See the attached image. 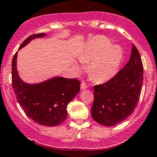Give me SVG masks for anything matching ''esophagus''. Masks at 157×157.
I'll list each match as a JSON object with an SVG mask.
<instances>
[{
	"instance_id": "esophagus-1",
	"label": "esophagus",
	"mask_w": 157,
	"mask_h": 157,
	"mask_svg": "<svg viewBox=\"0 0 157 157\" xmlns=\"http://www.w3.org/2000/svg\"><path fill=\"white\" fill-rule=\"evenodd\" d=\"M80 88H81V90H84V89L87 88V85L84 82H82L81 84H80Z\"/></svg>"
}]
</instances>
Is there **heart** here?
<instances>
[{
  "label": "heart",
  "mask_w": 157,
  "mask_h": 157,
  "mask_svg": "<svg viewBox=\"0 0 157 157\" xmlns=\"http://www.w3.org/2000/svg\"><path fill=\"white\" fill-rule=\"evenodd\" d=\"M80 61L89 63L88 74L93 80L105 82L112 79L118 72L124 59V52L121 46L111 44V41L104 36H97L87 42L79 55ZM77 70L82 66L76 63Z\"/></svg>",
  "instance_id": "obj_1"
}]
</instances>
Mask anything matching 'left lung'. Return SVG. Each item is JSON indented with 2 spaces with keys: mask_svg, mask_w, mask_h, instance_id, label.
<instances>
[{
  "mask_svg": "<svg viewBox=\"0 0 157 157\" xmlns=\"http://www.w3.org/2000/svg\"><path fill=\"white\" fill-rule=\"evenodd\" d=\"M143 84V66L138 49L132 44L131 58L111 80L94 87L91 117L101 125L114 126L134 112Z\"/></svg>",
  "mask_w": 157,
  "mask_h": 157,
  "instance_id": "1",
  "label": "left lung"
}]
</instances>
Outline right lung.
I'll return each instance as SVG.
<instances>
[{"instance_id":"add662e5","label":"right lung","mask_w":157,"mask_h":157,"mask_svg":"<svg viewBox=\"0 0 157 157\" xmlns=\"http://www.w3.org/2000/svg\"><path fill=\"white\" fill-rule=\"evenodd\" d=\"M45 36L46 33L31 35L22 42L19 49L32 40ZM17 56L18 52L12 59V87L25 113L44 126L54 127L63 123L67 117V105L80 91V82L75 78L55 77L37 84H28L19 76Z\"/></svg>"}]
</instances>
